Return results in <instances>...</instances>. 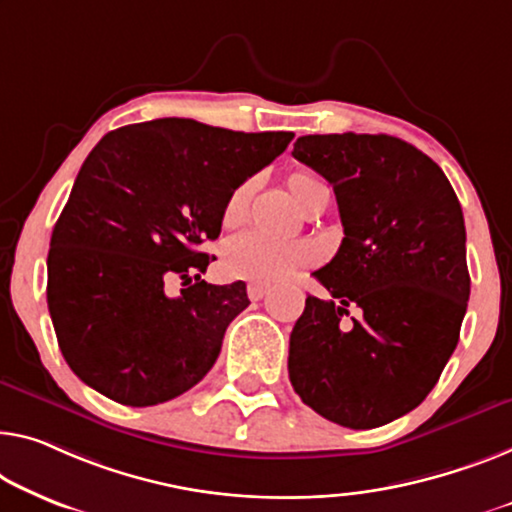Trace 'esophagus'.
<instances>
[{"label": "esophagus", "instance_id": "1", "mask_svg": "<svg viewBox=\"0 0 512 512\" xmlns=\"http://www.w3.org/2000/svg\"><path fill=\"white\" fill-rule=\"evenodd\" d=\"M246 292H248V299H250V301H262L264 296H266V292H269V287L259 285V282H250Z\"/></svg>", "mask_w": 512, "mask_h": 512}]
</instances>
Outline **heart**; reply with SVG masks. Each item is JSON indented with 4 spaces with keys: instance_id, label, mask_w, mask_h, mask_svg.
Returning a JSON list of instances; mask_svg holds the SVG:
<instances>
[{
    "instance_id": "b5f03b06",
    "label": "heart",
    "mask_w": 512,
    "mask_h": 512,
    "mask_svg": "<svg viewBox=\"0 0 512 512\" xmlns=\"http://www.w3.org/2000/svg\"><path fill=\"white\" fill-rule=\"evenodd\" d=\"M324 188L310 174L296 172L289 177V190L294 200L301 204V209L308 204L312 193ZM255 183L243 181L227 195L223 207V225L236 227L246 218L250 197H253ZM315 262V248L303 241H276L259 232H246L234 236L225 248V269L230 276L259 282V285H276L280 280H287L296 271L305 269Z\"/></svg>"
}]
</instances>
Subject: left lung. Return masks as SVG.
<instances>
[{
	"mask_svg": "<svg viewBox=\"0 0 512 512\" xmlns=\"http://www.w3.org/2000/svg\"><path fill=\"white\" fill-rule=\"evenodd\" d=\"M292 156L333 186L345 239L312 273L326 296L305 299L289 335V381L333 423L386 425L427 398L460 340L462 207L441 167L393 135H303Z\"/></svg>",
	"mask_w": 512,
	"mask_h": 512,
	"instance_id": "1",
	"label": "left lung"
}]
</instances>
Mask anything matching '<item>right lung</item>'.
Returning <instances> with one entry per match:
<instances>
[{
	"instance_id": "obj_1",
	"label": "right lung",
	"mask_w": 512,
	"mask_h": 512,
	"mask_svg": "<svg viewBox=\"0 0 512 512\" xmlns=\"http://www.w3.org/2000/svg\"><path fill=\"white\" fill-rule=\"evenodd\" d=\"M294 133H241L165 117L117 128L91 149L48 253V310L68 368L128 407L193 388L213 368L246 282L202 280L227 195ZM184 288L167 297L166 280Z\"/></svg>"
}]
</instances>
